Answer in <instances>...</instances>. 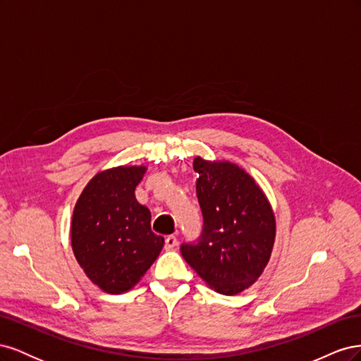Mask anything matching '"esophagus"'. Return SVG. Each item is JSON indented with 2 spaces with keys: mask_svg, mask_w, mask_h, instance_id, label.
Listing matches in <instances>:
<instances>
[{
  "mask_svg": "<svg viewBox=\"0 0 361 361\" xmlns=\"http://www.w3.org/2000/svg\"><path fill=\"white\" fill-rule=\"evenodd\" d=\"M178 245V239H176V236H173V235H170V236H167L166 238V248L167 250H173L174 247Z\"/></svg>",
  "mask_w": 361,
  "mask_h": 361,
  "instance_id": "1",
  "label": "esophagus"
}]
</instances>
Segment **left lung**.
Segmentation results:
<instances>
[{
    "label": "left lung",
    "instance_id": "left-lung-1",
    "mask_svg": "<svg viewBox=\"0 0 361 361\" xmlns=\"http://www.w3.org/2000/svg\"><path fill=\"white\" fill-rule=\"evenodd\" d=\"M202 235L180 245L188 265L223 295L243 292L271 257L276 218L253 178L231 162L194 159Z\"/></svg>",
    "mask_w": 361,
    "mask_h": 361
}]
</instances>
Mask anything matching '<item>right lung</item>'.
I'll use <instances>...</instances> for the list:
<instances>
[{
    "label": "right lung",
    "instance_id": "obj_1",
    "mask_svg": "<svg viewBox=\"0 0 361 361\" xmlns=\"http://www.w3.org/2000/svg\"><path fill=\"white\" fill-rule=\"evenodd\" d=\"M145 167H116L87 183L72 216V248L94 285L108 293L135 286L164 238L150 231V211L135 199Z\"/></svg>",
    "mask_w": 361,
    "mask_h": 361
}]
</instances>
